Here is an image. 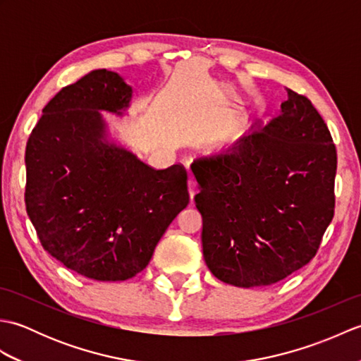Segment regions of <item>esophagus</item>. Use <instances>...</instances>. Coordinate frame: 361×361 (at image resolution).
I'll return each mask as SVG.
<instances>
[{"mask_svg": "<svg viewBox=\"0 0 361 361\" xmlns=\"http://www.w3.org/2000/svg\"><path fill=\"white\" fill-rule=\"evenodd\" d=\"M188 188H189V195H190V200H194V197L197 194V181L190 176L189 181H188Z\"/></svg>", "mask_w": 361, "mask_h": 361, "instance_id": "1", "label": "esophagus"}]
</instances>
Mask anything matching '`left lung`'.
<instances>
[{"label":"left lung","instance_id":"left-lung-1","mask_svg":"<svg viewBox=\"0 0 361 361\" xmlns=\"http://www.w3.org/2000/svg\"><path fill=\"white\" fill-rule=\"evenodd\" d=\"M287 94L264 128L192 166L204 262L235 287L271 286L309 264L334 219L331 132L307 97Z\"/></svg>","mask_w":361,"mask_h":361}]
</instances>
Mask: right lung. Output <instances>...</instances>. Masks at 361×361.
<instances>
[{"instance_id":"obj_1","label":"right lung","mask_w":361,"mask_h":361,"mask_svg":"<svg viewBox=\"0 0 361 361\" xmlns=\"http://www.w3.org/2000/svg\"><path fill=\"white\" fill-rule=\"evenodd\" d=\"M133 90L94 70L43 109L26 145V211L42 247L94 281H126L150 262L189 203L181 164L157 171L106 140L101 111L122 116Z\"/></svg>"}]
</instances>
